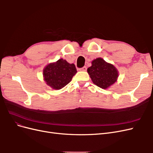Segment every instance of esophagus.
I'll return each instance as SVG.
<instances>
[{"label":"esophagus","instance_id":"34e87169","mask_svg":"<svg viewBox=\"0 0 153 153\" xmlns=\"http://www.w3.org/2000/svg\"><path fill=\"white\" fill-rule=\"evenodd\" d=\"M79 70H80V71H85L87 70V67H86V66H84V67H83V68H80Z\"/></svg>","mask_w":153,"mask_h":153}]
</instances>
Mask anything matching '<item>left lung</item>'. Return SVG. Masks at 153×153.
<instances>
[{
  "label": "left lung",
  "mask_w": 153,
  "mask_h": 153,
  "mask_svg": "<svg viewBox=\"0 0 153 153\" xmlns=\"http://www.w3.org/2000/svg\"><path fill=\"white\" fill-rule=\"evenodd\" d=\"M92 82L102 89H107L117 81L118 71L115 67L105 61L102 58H97L92 61V66L87 69Z\"/></svg>",
  "instance_id": "left-lung-1"
}]
</instances>
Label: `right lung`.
Returning <instances> with one entry per match:
<instances>
[{
  "instance_id": "obj_1",
  "label": "right lung",
  "mask_w": 153,
  "mask_h": 153,
  "mask_svg": "<svg viewBox=\"0 0 153 153\" xmlns=\"http://www.w3.org/2000/svg\"><path fill=\"white\" fill-rule=\"evenodd\" d=\"M77 71L74 64H69L66 60L59 59L50 63L43 69L44 80L53 89L59 90L71 81Z\"/></svg>"
}]
</instances>
